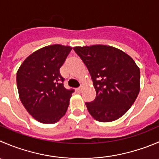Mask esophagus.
<instances>
[{"label": "esophagus", "mask_w": 159, "mask_h": 159, "mask_svg": "<svg viewBox=\"0 0 159 159\" xmlns=\"http://www.w3.org/2000/svg\"><path fill=\"white\" fill-rule=\"evenodd\" d=\"M82 90H83V86H80L79 88H78V89H77V92H81Z\"/></svg>", "instance_id": "esophagus-1"}]
</instances>
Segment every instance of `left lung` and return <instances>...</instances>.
I'll return each instance as SVG.
<instances>
[{
	"label": "left lung",
	"mask_w": 159,
	"mask_h": 159,
	"mask_svg": "<svg viewBox=\"0 0 159 159\" xmlns=\"http://www.w3.org/2000/svg\"><path fill=\"white\" fill-rule=\"evenodd\" d=\"M87 67L96 96L85 102L89 113L99 122H111L127 112L140 91V69L124 52L112 47H75Z\"/></svg>",
	"instance_id": "obj_1"
}]
</instances>
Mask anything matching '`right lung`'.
<instances>
[{
    "label": "right lung",
    "mask_w": 159,
    "mask_h": 159,
    "mask_svg": "<svg viewBox=\"0 0 159 159\" xmlns=\"http://www.w3.org/2000/svg\"><path fill=\"white\" fill-rule=\"evenodd\" d=\"M71 50L59 44L39 49L25 60L17 72L21 103L39 122L54 124L67 112L75 90L64 88L60 68Z\"/></svg>",
    "instance_id": "1"
}]
</instances>
